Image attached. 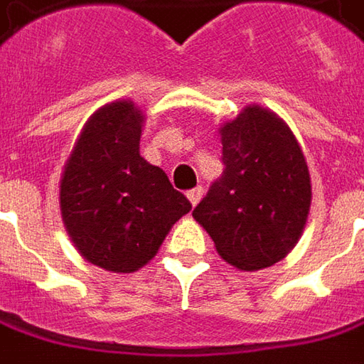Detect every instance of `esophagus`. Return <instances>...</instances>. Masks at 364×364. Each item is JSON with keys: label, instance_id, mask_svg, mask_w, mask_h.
<instances>
[{"label": "esophagus", "instance_id": "obj_1", "mask_svg": "<svg viewBox=\"0 0 364 364\" xmlns=\"http://www.w3.org/2000/svg\"><path fill=\"white\" fill-rule=\"evenodd\" d=\"M201 197H203V187H195V189H191V191H187V199L191 201L193 207L201 201Z\"/></svg>", "mask_w": 364, "mask_h": 364}]
</instances>
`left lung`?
Masks as SVG:
<instances>
[{
	"label": "left lung",
	"instance_id": "obj_1",
	"mask_svg": "<svg viewBox=\"0 0 364 364\" xmlns=\"http://www.w3.org/2000/svg\"><path fill=\"white\" fill-rule=\"evenodd\" d=\"M223 175L193 209L217 253L243 271L275 265L295 247L311 177L295 135L275 113L247 107L221 127Z\"/></svg>",
	"mask_w": 364,
	"mask_h": 364
}]
</instances>
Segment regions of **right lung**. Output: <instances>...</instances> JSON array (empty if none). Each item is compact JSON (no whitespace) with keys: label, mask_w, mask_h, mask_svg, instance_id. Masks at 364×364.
<instances>
[{"label":"right lung","mask_w":364,"mask_h":364,"mask_svg":"<svg viewBox=\"0 0 364 364\" xmlns=\"http://www.w3.org/2000/svg\"><path fill=\"white\" fill-rule=\"evenodd\" d=\"M143 113L115 101L87 121L61 179V217L77 251L113 273H133L191 211L163 169L139 155Z\"/></svg>","instance_id":"obj_1"}]
</instances>
